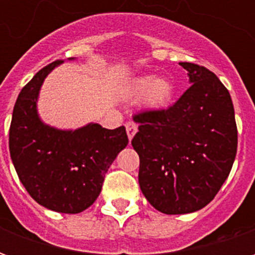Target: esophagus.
<instances>
[{
  "label": "esophagus",
  "mask_w": 255,
  "mask_h": 255,
  "mask_svg": "<svg viewBox=\"0 0 255 255\" xmlns=\"http://www.w3.org/2000/svg\"><path fill=\"white\" fill-rule=\"evenodd\" d=\"M126 129H127V135L129 140H132V138L135 136V133L138 132V126L133 122H128L126 124Z\"/></svg>",
  "instance_id": "obj_1"
}]
</instances>
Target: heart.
<instances>
[{
	"label": "heart",
	"mask_w": 255,
	"mask_h": 255,
	"mask_svg": "<svg viewBox=\"0 0 255 255\" xmlns=\"http://www.w3.org/2000/svg\"><path fill=\"white\" fill-rule=\"evenodd\" d=\"M175 83L166 76L143 75L133 80L129 86V97L139 100L147 111H162L171 105L175 97Z\"/></svg>",
	"instance_id": "heart-1"
}]
</instances>
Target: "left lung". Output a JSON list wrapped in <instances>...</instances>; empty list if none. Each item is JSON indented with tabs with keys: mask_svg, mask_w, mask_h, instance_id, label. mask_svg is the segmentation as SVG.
<instances>
[{
	"mask_svg": "<svg viewBox=\"0 0 255 255\" xmlns=\"http://www.w3.org/2000/svg\"><path fill=\"white\" fill-rule=\"evenodd\" d=\"M190 89L166 111L133 117L139 187L158 212L205 208L230 175L238 147L235 111L220 79L205 67L180 63Z\"/></svg>",
	"mask_w": 255,
	"mask_h": 255,
	"instance_id": "1",
	"label": "left lung"
}]
</instances>
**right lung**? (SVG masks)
<instances>
[{"mask_svg": "<svg viewBox=\"0 0 255 255\" xmlns=\"http://www.w3.org/2000/svg\"><path fill=\"white\" fill-rule=\"evenodd\" d=\"M63 63L49 64L21 89L9 129V151L20 182L36 202L53 212L75 214L98 198L105 173L126 149L128 136L124 127L106 129L89 123L61 129L42 120V84Z\"/></svg>", "mask_w": 255, "mask_h": 255, "instance_id": "add662e5", "label": "right lung"}]
</instances>
